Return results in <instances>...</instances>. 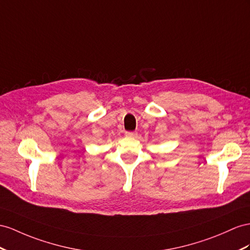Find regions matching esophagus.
Wrapping results in <instances>:
<instances>
[{
    "instance_id": "obj_1",
    "label": "esophagus",
    "mask_w": 250,
    "mask_h": 250,
    "mask_svg": "<svg viewBox=\"0 0 250 250\" xmlns=\"http://www.w3.org/2000/svg\"><path fill=\"white\" fill-rule=\"evenodd\" d=\"M125 136L126 137H136L137 133L136 132H125Z\"/></svg>"
}]
</instances>
